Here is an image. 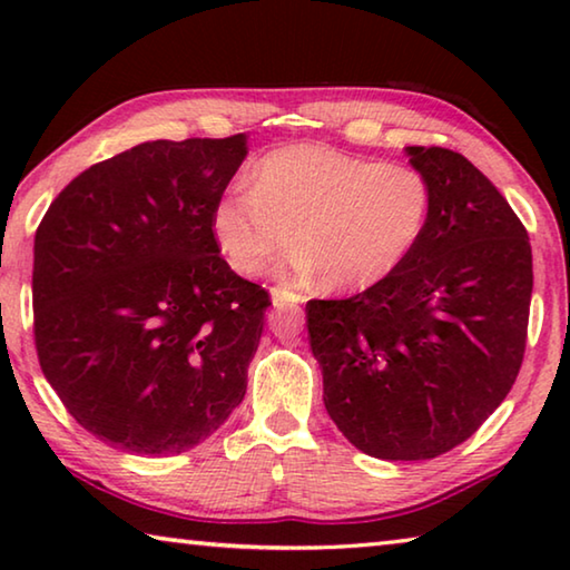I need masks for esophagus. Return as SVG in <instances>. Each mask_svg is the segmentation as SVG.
I'll return each mask as SVG.
<instances>
[{"label": "esophagus", "instance_id": "esophagus-1", "mask_svg": "<svg viewBox=\"0 0 570 570\" xmlns=\"http://www.w3.org/2000/svg\"><path fill=\"white\" fill-rule=\"evenodd\" d=\"M272 298H274V306H298V304H304V296L286 292V288H272Z\"/></svg>", "mask_w": 570, "mask_h": 570}]
</instances>
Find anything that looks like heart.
I'll return each instance as SVG.
<instances>
[{"label": "heart", "instance_id": "obj_1", "mask_svg": "<svg viewBox=\"0 0 570 570\" xmlns=\"http://www.w3.org/2000/svg\"><path fill=\"white\" fill-rule=\"evenodd\" d=\"M430 216V178L410 163L294 142L266 153L250 186L220 193L210 228L238 274H262L294 238L286 268L298 282L366 292L407 264Z\"/></svg>", "mask_w": 570, "mask_h": 570}]
</instances>
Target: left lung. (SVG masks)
<instances>
[{"mask_svg":"<svg viewBox=\"0 0 570 570\" xmlns=\"http://www.w3.org/2000/svg\"><path fill=\"white\" fill-rule=\"evenodd\" d=\"M432 216L397 274L306 304L324 407L356 450L430 460L498 410L523 364L533 254L500 190L448 148H404Z\"/></svg>","mask_w":570,"mask_h":570,"instance_id":"left-lung-1","label":"left lung"}]
</instances>
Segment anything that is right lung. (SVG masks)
<instances>
[{
    "mask_svg": "<svg viewBox=\"0 0 570 570\" xmlns=\"http://www.w3.org/2000/svg\"><path fill=\"white\" fill-rule=\"evenodd\" d=\"M248 153L148 140L82 170L35 236V344L67 412L130 455H178L246 394L272 306L216 244L210 214Z\"/></svg>",
    "mask_w": 570,
    "mask_h": 570,
    "instance_id": "obj_1",
    "label": "right lung"
}]
</instances>
